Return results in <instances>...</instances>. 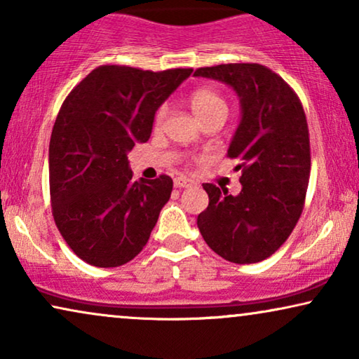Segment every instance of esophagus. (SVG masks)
Returning <instances> with one entry per match:
<instances>
[{
	"label": "esophagus",
	"instance_id": "1",
	"mask_svg": "<svg viewBox=\"0 0 359 359\" xmlns=\"http://www.w3.org/2000/svg\"><path fill=\"white\" fill-rule=\"evenodd\" d=\"M193 184V181L189 178H184V176H178V178H175V188H189V186Z\"/></svg>",
	"mask_w": 359,
	"mask_h": 359
}]
</instances>
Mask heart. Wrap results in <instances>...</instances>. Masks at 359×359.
<instances>
[{
  "label": "heart",
  "mask_w": 359,
  "mask_h": 359,
  "mask_svg": "<svg viewBox=\"0 0 359 359\" xmlns=\"http://www.w3.org/2000/svg\"><path fill=\"white\" fill-rule=\"evenodd\" d=\"M189 106L199 122L215 116L227 117L229 114L227 101H225V97L220 95L217 90H214V88H198V90H194L189 96ZM165 117L166 106H161L155 114V126L158 127L163 124Z\"/></svg>",
  "instance_id": "b5f03b06"
}]
</instances>
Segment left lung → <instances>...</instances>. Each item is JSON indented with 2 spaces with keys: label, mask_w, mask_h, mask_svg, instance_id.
Here are the masks:
<instances>
[{
  "label": "left lung",
  "mask_w": 359,
  "mask_h": 359,
  "mask_svg": "<svg viewBox=\"0 0 359 359\" xmlns=\"http://www.w3.org/2000/svg\"><path fill=\"white\" fill-rule=\"evenodd\" d=\"M194 75L227 83L242 102V121L227 151L240 161L242 191L232 196L205 183L209 205L198 215L199 232L227 262H263L286 242L306 203L311 140L302 102L259 63L204 67Z\"/></svg>",
  "instance_id": "8db88e82"
}]
</instances>
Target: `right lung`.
Segmentation results:
<instances>
[{
    "instance_id": "right-lung-1",
    "label": "right lung",
    "mask_w": 359,
    "mask_h": 359,
    "mask_svg": "<svg viewBox=\"0 0 359 359\" xmlns=\"http://www.w3.org/2000/svg\"><path fill=\"white\" fill-rule=\"evenodd\" d=\"M191 73L101 65L63 101L48 145L52 215L88 264L122 266L149 242L173 180L132 181L127 151L150 139L156 109Z\"/></svg>"
}]
</instances>
